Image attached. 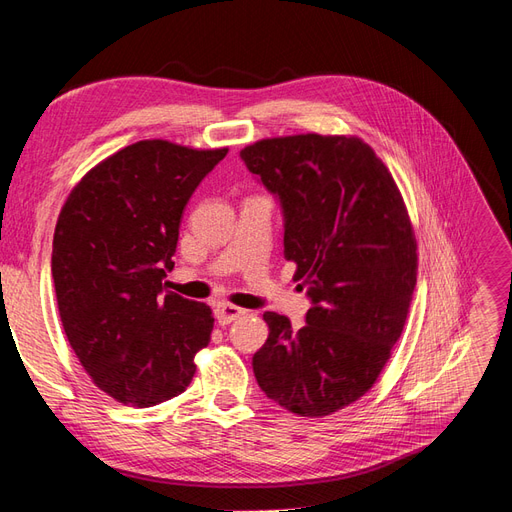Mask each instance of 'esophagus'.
Wrapping results in <instances>:
<instances>
[{"instance_id":"esophagus-1","label":"esophagus","mask_w":512,"mask_h":512,"mask_svg":"<svg viewBox=\"0 0 512 512\" xmlns=\"http://www.w3.org/2000/svg\"><path fill=\"white\" fill-rule=\"evenodd\" d=\"M244 313H246L244 309L235 307V305H231V303H218V305L214 307V316H216V320H218L220 326H227V324L235 322L238 318H242Z\"/></svg>"}]
</instances>
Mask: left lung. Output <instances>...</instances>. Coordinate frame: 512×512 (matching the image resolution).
I'll return each instance as SVG.
<instances>
[{
  "instance_id": "1",
  "label": "left lung",
  "mask_w": 512,
  "mask_h": 512,
  "mask_svg": "<svg viewBox=\"0 0 512 512\" xmlns=\"http://www.w3.org/2000/svg\"><path fill=\"white\" fill-rule=\"evenodd\" d=\"M240 157L279 196L283 255L311 298L300 331L264 313L270 333L253 357L255 378L287 411L331 415L372 389L402 335L417 283L409 212L357 136L266 138Z\"/></svg>"
}]
</instances>
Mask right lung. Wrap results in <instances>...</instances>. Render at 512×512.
<instances>
[{"label": "right lung", "mask_w": 512, "mask_h": 512, "mask_svg": "<svg viewBox=\"0 0 512 512\" xmlns=\"http://www.w3.org/2000/svg\"><path fill=\"white\" fill-rule=\"evenodd\" d=\"M229 149L140 140L90 168L62 205L51 277L60 320L93 383L123 404L179 396L209 344L212 309L175 292L181 214Z\"/></svg>", "instance_id": "right-lung-1"}]
</instances>
